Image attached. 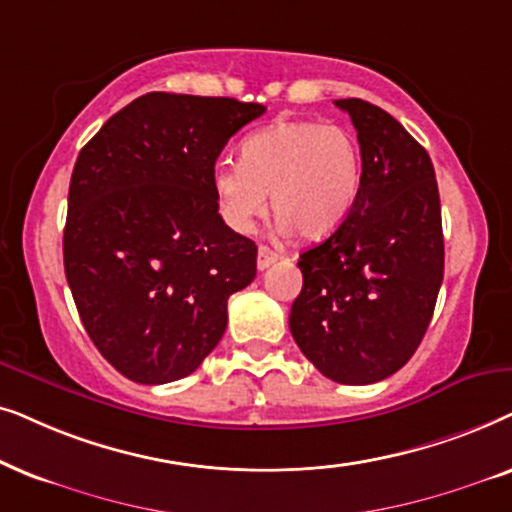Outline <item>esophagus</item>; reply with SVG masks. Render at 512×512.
<instances>
[{
	"label": "esophagus",
	"mask_w": 512,
	"mask_h": 512,
	"mask_svg": "<svg viewBox=\"0 0 512 512\" xmlns=\"http://www.w3.org/2000/svg\"><path fill=\"white\" fill-rule=\"evenodd\" d=\"M278 257H281V255H278V252L267 248V245H260V250H257V269H260V271L269 269L271 264L278 260Z\"/></svg>",
	"instance_id": "34e87169"
}]
</instances>
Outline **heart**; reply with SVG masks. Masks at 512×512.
Wrapping results in <instances>:
<instances>
[{
    "label": "heart",
    "mask_w": 512,
    "mask_h": 512,
    "mask_svg": "<svg viewBox=\"0 0 512 512\" xmlns=\"http://www.w3.org/2000/svg\"><path fill=\"white\" fill-rule=\"evenodd\" d=\"M363 159L356 135L337 124L281 121L248 135L241 161L220 159L210 170L217 213L229 229L248 234L267 213V194L281 229L325 238L356 206Z\"/></svg>",
    "instance_id": "heart-1"
}]
</instances>
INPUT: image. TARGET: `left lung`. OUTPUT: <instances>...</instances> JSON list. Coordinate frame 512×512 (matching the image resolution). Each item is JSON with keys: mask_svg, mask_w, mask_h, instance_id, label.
Wrapping results in <instances>:
<instances>
[{"mask_svg": "<svg viewBox=\"0 0 512 512\" xmlns=\"http://www.w3.org/2000/svg\"><path fill=\"white\" fill-rule=\"evenodd\" d=\"M358 131L363 180L351 215L299 255L304 285L290 332L320 374L374 384L414 356L442 274L440 194L431 156L384 109L335 100Z\"/></svg>", "mask_w": 512, "mask_h": 512, "instance_id": "8db88e82", "label": "left lung"}]
</instances>
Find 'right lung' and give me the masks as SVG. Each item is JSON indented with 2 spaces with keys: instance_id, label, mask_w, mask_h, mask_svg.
<instances>
[{
  "instance_id": "right-lung-1",
  "label": "right lung",
  "mask_w": 512,
  "mask_h": 512,
  "mask_svg": "<svg viewBox=\"0 0 512 512\" xmlns=\"http://www.w3.org/2000/svg\"><path fill=\"white\" fill-rule=\"evenodd\" d=\"M267 107L147 93L105 121L74 163L65 276L95 349L138 384L192 374L227 330V299L257 245L217 213L210 170Z\"/></svg>"
}]
</instances>
